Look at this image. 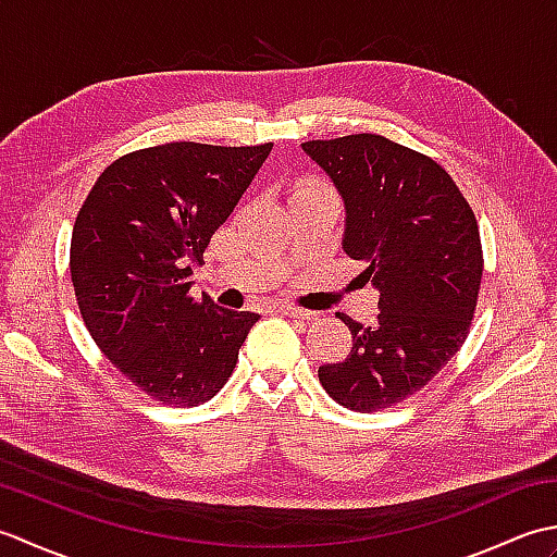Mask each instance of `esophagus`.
I'll use <instances>...</instances> for the list:
<instances>
[{
  "label": "esophagus",
  "mask_w": 557,
  "mask_h": 557,
  "mask_svg": "<svg viewBox=\"0 0 557 557\" xmlns=\"http://www.w3.org/2000/svg\"><path fill=\"white\" fill-rule=\"evenodd\" d=\"M277 311H280L282 315H287V318H297V321H311V318H313V313H311V311L299 309V306H292V304H282V306H277Z\"/></svg>",
  "instance_id": "esophagus-1"
}]
</instances>
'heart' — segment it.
<instances>
[{"mask_svg": "<svg viewBox=\"0 0 557 557\" xmlns=\"http://www.w3.org/2000/svg\"><path fill=\"white\" fill-rule=\"evenodd\" d=\"M311 186H313V184H311Z\"/></svg>", "mask_w": 557, "mask_h": 557, "instance_id": "1", "label": "heart"}]
</instances>
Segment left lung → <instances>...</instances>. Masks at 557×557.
<instances>
[{"mask_svg":"<svg viewBox=\"0 0 557 557\" xmlns=\"http://www.w3.org/2000/svg\"><path fill=\"white\" fill-rule=\"evenodd\" d=\"M347 206V256L381 292L377 323L351 330L345 361L318 377L337 405L383 411L417 395L455 357L476 313L483 251L474 210L441 164L377 134L306 140Z\"/></svg>","mask_w":557,"mask_h":557,"instance_id":"left-lung-1","label":"left lung"}]
</instances>
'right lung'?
<instances>
[{"instance_id":"1","label":"right lung","mask_w":557,"mask_h":557,"mask_svg":"<svg viewBox=\"0 0 557 557\" xmlns=\"http://www.w3.org/2000/svg\"><path fill=\"white\" fill-rule=\"evenodd\" d=\"M270 150L194 140L134 150L98 176L78 210L69 265L83 323L160 405L215 397L260 318L191 297L188 275Z\"/></svg>"}]
</instances>
